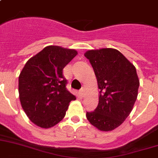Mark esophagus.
<instances>
[{
	"instance_id": "34e87169",
	"label": "esophagus",
	"mask_w": 158,
	"mask_h": 158,
	"mask_svg": "<svg viewBox=\"0 0 158 158\" xmlns=\"http://www.w3.org/2000/svg\"><path fill=\"white\" fill-rule=\"evenodd\" d=\"M79 94H80V96H81V98H82V97H83V96H84V89L82 88L81 89L80 91H79Z\"/></svg>"
}]
</instances>
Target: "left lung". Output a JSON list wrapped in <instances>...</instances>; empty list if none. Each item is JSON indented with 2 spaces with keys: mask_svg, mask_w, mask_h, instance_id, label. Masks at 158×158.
Returning a JSON list of instances; mask_svg holds the SVG:
<instances>
[{
  "mask_svg": "<svg viewBox=\"0 0 158 158\" xmlns=\"http://www.w3.org/2000/svg\"><path fill=\"white\" fill-rule=\"evenodd\" d=\"M98 80L99 103L86 118L102 131H111L123 123L137 98L139 80L136 68L114 48L89 50L85 53Z\"/></svg>",
  "mask_w": 158,
  "mask_h": 158,
  "instance_id": "1",
  "label": "left lung"
}]
</instances>
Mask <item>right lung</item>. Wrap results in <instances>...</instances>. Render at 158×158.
Here are the masks:
<instances>
[{"label": "right lung", "instance_id": "1", "mask_svg": "<svg viewBox=\"0 0 158 158\" xmlns=\"http://www.w3.org/2000/svg\"><path fill=\"white\" fill-rule=\"evenodd\" d=\"M77 54L75 49L49 45L25 64L19 76V98L32 122L48 129L65 116L75 96L66 89L63 69Z\"/></svg>", "mask_w": 158, "mask_h": 158}]
</instances>
